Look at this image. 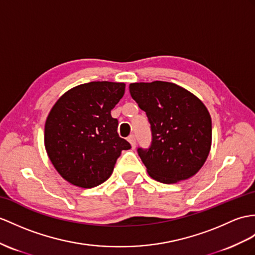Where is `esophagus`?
Here are the masks:
<instances>
[{
	"label": "esophagus",
	"mask_w": 255,
	"mask_h": 255,
	"mask_svg": "<svg viewBox=\"0 0 255 255\" xmlns=\"http://www.w3.org/2000/svg\"><path fill=\"white\" fill-rule=\"evenodd\" d=\"M128 140L129 144H131L132 148H135V147H136V138H135L134 135H129L128 137Z\"/></svg>",
	"instance_id": "1"
}]
</instances>
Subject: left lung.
Masks as SVG:
<instances>
[{
	"instance_id": "left-lung-1",
	"label": "left lung",
	"mask_w": 255,
	"mask_h": 255,
	"mask_svg": "<svg viewBox=\"0 0 255 255\" xmlns=\"http://www.w3.org/2000/svg\"><path fill=\"white\" fill-rule=\"evenodd\" d=\"M129 93L150 123L151 145L137 149L148 174L164 184L194 176L212 142L207 107L187 90L163 81L131 83Z\"/></svg>"
}]
</instances>
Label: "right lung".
Wrapping results in <instances>:
<instances>
[{"instance_id": "right-lung-1", "label": "right lung", "mask_w": 255, "mask_h": 255, "mask_svg": "<svg viewBox=\"0 0 255 255\" xmlns=\"http://www.w3.org/2000/svg\"><path fill=\"white\" fill-rule=\"evenodd\" d=\"M126 84L95 81L61 96L45 122L47 156L61 177L82 188L101 185L113 174L129 142L117 132L111 110L124 95Z\"/></svg>"}]
</instances>
